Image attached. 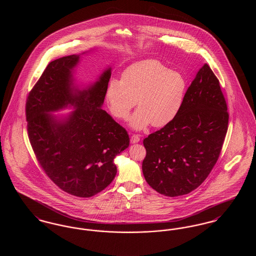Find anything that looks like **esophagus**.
<instances>
[{"label": "esophagus", "instance_id": "esophagus-1", "mask_svg": "<svg viewBox=\"0 0 256 256\" xmlns=\"http://www.w3.org/2000/svg\"><path fill=\"white\" fill-rule=\"evenodd\" d=\"M139 141H140V135L132 134V136L130 137V142L134 144V143H137Z\"/></svg>", "mask_w": 256, "mask_h": 256}]
</instances>
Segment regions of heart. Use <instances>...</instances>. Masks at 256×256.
<instances>
[{
  "label": "heart",
  "mask_w": 256,
  "mask_h": 256,
  "mask_svg": "<svg viewBox=\"0 0 256 256\" xmlns=\"http://www.w3.org/2000/svg\"><path fill=\"white\" fill-rule=\"evenodd\" d=\"M186 80L182 74L170 71L156 60L138 61L128 66L121 80H110L106 102L111 114L126 121L137 104L130 124L135 130L162 128L170 124L182 108Z\"/></svg>",
  "instance_id": "1"
}]
</instances>
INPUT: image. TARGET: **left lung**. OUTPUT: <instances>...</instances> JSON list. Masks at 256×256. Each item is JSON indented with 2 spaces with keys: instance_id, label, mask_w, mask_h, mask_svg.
I'll list each match as a JSON object with an SVG mask.
<instances>
[{
  "instance_id": "left-lung-1",
  "label": "left lung",
  "mask_w": 256,
  "mask_h": 256,
  "mask_svg": "<svg viewBox=\"0 0 256 256\" xmlns=\"http://www.w3.org/2000/svg\"><path fill=\"white\" fill-rule=\"evenodd\" d=\"M228 118L219 80L204 64L188 87L178 115L143 141L148 184L167 196L196 189L219 158Z\"/></svg>"
}]
</instances>
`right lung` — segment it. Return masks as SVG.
I'll return each mask as SVG.
<instances>
[{
    "label": "right lung",
    "instance_id": "right-lung-1",
    "mask_svg": "<svg viewBox=\"0 0 256 256\" xmlns=\"http://www.w3.org/2000/svg\"><path fill=\"white\" fill-rule=\"evenodd\" d=\"M72 54L48 64L26 102V130L40 167L62 191L90 198L114 180L113 160L130 145L126 130L102 110L111 69L93 86L72 87ZM73 105L76 110L58 122L50 112Z\"/></svg>",
    "mask_w": 256,
    "mask_h": 256
}]
</instances>
